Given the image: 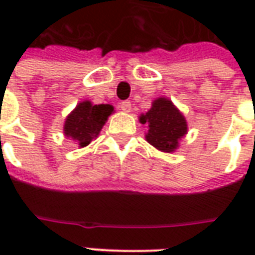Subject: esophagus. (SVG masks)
Here are the masks:
<instances>
[{"instance_id": "esophagus-1", "label": "esophagus", "mask_w": 255, "mask_h": 255, "mask_svg": "<svg viewBox=\"0 0 255 255\" xmlns=\"http://www.w3.org/2000/svg\"><path fill=\"white\" fill-rule=\"evenodd\" d=\"M120 108H122L123 112H129L131 111V102L129 101H123L120 104Z\"/></svg>"}]
</instances>
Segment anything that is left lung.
<instances>
[{
    "instance_id": "8db88e82",
    "label": "left lung",
    "mask_w": 255,
    "mask_h": 255,
    "mask_svg": "<svg viewBox=\"0 0 255 255\" xmlns=\"http://www.w3.org/2000/svg\"><path fill=\"white\" fill-rule=\"evenodd\" d=\"M140 123L149 126L146 140L165 153L176 149L179 139L187 132L186 119L166 98L155 100L151 109L140 116Z\"/></svg>"
}]
</instances>
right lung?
<instances>
[{
    "mask_svg": "<svg viewBox=\"0 0 255 255\" xmlns=\"http://www.w3.org/2000/svg\"><path fill=\"white\" fill-rule=\"evenodd\" d=\"M113 112V106L108 104L93 105L89 101L80 102L76 109L67 117L64 133L75 139L80 147H84L97 138L101 128Z\"/></svg>",
    "mask_w": 255,
    "mask_h": 255,
    "instance_id": "add662e5",
    "label": "right lung"
}]
</instances>
